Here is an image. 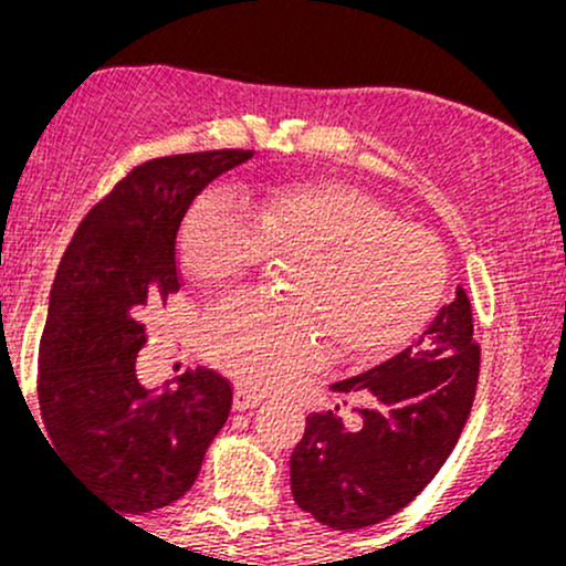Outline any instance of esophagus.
Returning <instances> with one entry per match:
<instances>
[{
    "label": "esophagus",
    "mask_w": 566,
    "mask_h": 566,
    "mask_svg": "<svg viewBox=\"0 0 566 566\" xmlns=\"http://www.w3.org/2000/svg\"><path fill=\"white\" fill-rule=\"evenodd\" d=\"M261 401H263L261 394L247 391V388H242V386L233 391V409H237V412H244V409H255L258 405H261Z\"/></svg>",
    "instance_id": "34e87169"
}]
</instances>
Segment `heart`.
Masks as SVG:
<instances>
[{
	"instance_id": "1",
	"label": "heart",
	"mask_w": 566,
	"mask_h": 566,
	"mask_svg": "<svg viewBox=\"0 0 566 566\" xmlns=\"http://www.w3.org/2000/svg\"><path fill=\"white\" fill-rule=\"evenodd\" d=\"M180 263L199 282H223L265 255L295 258L276 303L242 290L207 308L199 350L242 386H287L322 365L329 342L343 356L375 359L405 346L437 308L444 247L399 223L391 207L343 180H287L252 191L247 216L210 188L180 226Z\"/></svg>"
}]
</instances>
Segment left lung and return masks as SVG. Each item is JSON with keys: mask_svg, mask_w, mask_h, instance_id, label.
Wrapping results in <instances>:
<instances>
[{"mask_svg": "<svg viewBox=\"0 0 566 566\" xmlns=\"http://www.w3.org/2000/svg\"><path fill=\"white\" fill-rule=\"evenodd\" d=\"M479 365L471 303L458 287L415 346L335 382L333 391L367 394L359 428L343 426L333 409L305 418L290 458L295 503L340 532L373 527L412 503L463 433Z\"/></svg>", "mask_w": 566, "mask_h": 566, "instance_id": "left-lung-1", "label": "left lung"}]
</instances>
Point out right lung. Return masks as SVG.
I'll return each mask as SVG.
<instances>
[{
    "instance_id": "right-lung-1",
    "label": "right lung",
    "mask_w": 566,
    "mask_h": 566,
    "mask_svg": "<svg viewBox=\"0 0 566 566\" xmlns=\"http://www.w3.org/2000/svg\"><path fill=\"white\" fill-rule=\"evenodd\" d=\"M252 151L178 154L135 167L103 197L63 252L39 343V409L48 444L116 511L184 497L231 412L212 369L148 391L135 375L146 314L180 290L178 233L188 207ZM50 447V450H53Z\"/></svg>"
}]
</instances>
